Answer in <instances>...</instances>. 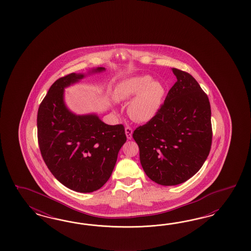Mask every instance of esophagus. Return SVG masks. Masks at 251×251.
<instances>
[{"mask_svg": "<svg viewBox=\"0 0 251 251\" xmlns=\"http://www.w3.org/2000/svg\"><path fill=\"white\" fill-rule=\"evenodd\" d=\"M125 133H126V136L127 138L130 140L131 137H132V129L130 127H126L125 128Z\"/></svg>", "mask_w": 251, "mask_h": 251, "instance_id": "1", "label": "esophagus"}]
</instances>
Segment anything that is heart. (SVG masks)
<instances>
[{"mask_svg": "<svg viewBox=\"0 0 251 251\" xmlns=\"http://www.w3.org/2000/svg\"><path fill=\"white\" fill-rule=\"evenodd\" d=\"M165 97V87L149 75L131 77L122 81L115 91V99L129 101L128 115L136 122L151 121L158 113Z\"/></svg>", "mask_w": 251, "mask_h": 251, "instance_id": "heart-1", "label": "heart"}]
</instances>
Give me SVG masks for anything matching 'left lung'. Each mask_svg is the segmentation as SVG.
<instances>
[{
  "mask_svg": "<svg viewBox=\"0 0 251 251\" xmlns=\"http://www.w3.org/2000/svg\"><path fill=\"white\" fill-rule=\"evenodd\" d=\"M176 82L158 113L137 127L132 137L145 174L163 186H174L195 175L212 146L211 106L197 81L172 68Z\"/></svg>",
  "mask_w": 251,
  "mask_h": 251,
  "instance_id": "1",
  "label": "left lung"
}]
</instances>
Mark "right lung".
Masks as SVG:
<instances>
[{"mask_svg": "<svg viewBox=\"0 0 251 251\" xmlns=\"http://www.w3.org/2000/svg\"><path fill=\"white\" fill-rule=\"evenodd\" d=\"M84 76L73 73L54 82L38 107L37 125L39 150L50 171L65 187L86 193L108 180L127 137L122 124L107 125L97 115L77 116L66 107L64 88Z\"/></svg>", "mask_w": 251, "mask_h": 251, "instance_id": "1", "label": "right lung"}]
</instances>
